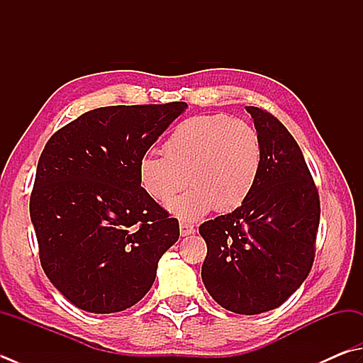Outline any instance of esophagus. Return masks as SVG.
<instances>
[{"instance_id":"obj_1","label":"esophagus","mask_w":363,"mask_h":363,"mask_svg":"<svg viewBox=\"0 0 363 363\" xmlns=\"http://www.w3.org/2000/svg\"><path fill=\"white\" fill-rule=\"evenodd\" d=\"M194 232H196L194 225L186 224V223H180V235L182 237H188L191 234H194Z\"/></svg>"}]
</instances>
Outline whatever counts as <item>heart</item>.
Segmentation results:
<instances>
[{"mask_svg": "<svg viewBox=\"0 0 363 363\" xmlns=\"http://www.w3.org/2000/svg\"><path fill=\"white\" fill-rule=\"evenodd\" d=\"M162 150L164 156L147 153L139 160V184L153 201L164 202L186 186L189 177L193 188L167 203L182 221L240 207L262 167L257 131L228 115H197L179 123Z\"/></svg>", "mask_w": 363, "mask_h": 363, "instance_id": "1", "label": "heart"}]
</instances>
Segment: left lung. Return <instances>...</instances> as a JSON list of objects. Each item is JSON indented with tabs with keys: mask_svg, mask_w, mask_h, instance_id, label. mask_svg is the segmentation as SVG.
Masks as SVG:
<instances>
[{
	"mask_svg": "<svg viewBox=\"0 0 363 363\" xmlns=\"http://www.w3.org/2000/svg\"><path fill=\"white\" fill-rule=\"evenodd\" d=\"M262 143L256 186L240 207L205 221V289L223 308L259 314L284 303L311 270L320 207L302 150L269 112L246 107Z\"/></svg>",
	"mask_w": 363,
	"mask_h": 363,
	"instance_id": "8db88e82",
	"label": "left lung"
}]
</instances>
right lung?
Listing matches in <instances>:
<instances>
[{
    "label": "right lung",
    "mask_w": 363,
    "mask_h": 363,
    "mask_svg": "<svg viewBox=\"0 0 363 363\" xmlns=\"http://www.w3.org/2000/svg\"><path fill=\"white\" fill-rule=\"evenodd\" d=\"M186 107H99L47 142L30 216L45 275L77 308L107 314L138 303L179 240V221L140 188L138 162Z\"/></svg>",
    "instance_id": "obj_1"
}]
</instances>
